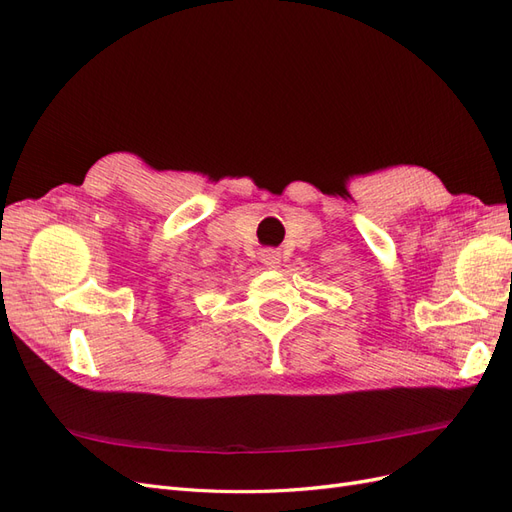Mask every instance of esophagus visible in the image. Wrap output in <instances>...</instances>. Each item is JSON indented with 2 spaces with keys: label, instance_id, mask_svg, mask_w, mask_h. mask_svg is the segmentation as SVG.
Here are the masks:
<instances>
[{
  "label": "esophagus",
  "instance_id": "1",
  "mask_svg": "<svg viewBox=\"0 0 512 512\" xmlns=\"http://www.w3.org/2000/svg\"><path fill=\"white\" fill-rule=\"evenodd\" d=\"M260 260L262 262H265V265L267 267H271V269H275V267H280V254H277V252H273V250H265V252H262L260 254Z\"/></svg>",
  "mask_w": 512,
  "mask_h": 512
}]
</instances>
